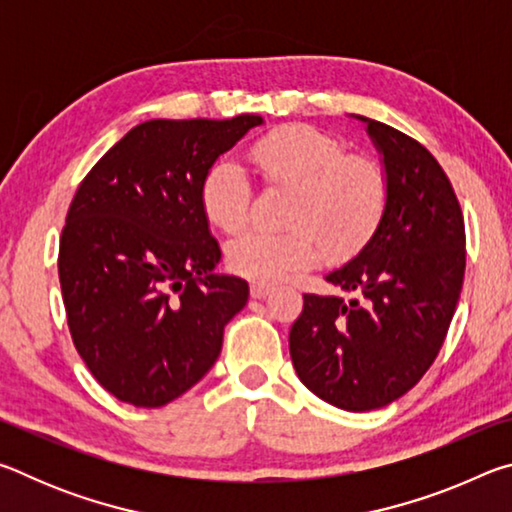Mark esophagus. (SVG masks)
<instances>
[{
	"mask_svg": "<svg viewBox=\"0 0 512 512\" xmlns=\"http://www.w3.org/2000/svg\"><path fill=\"white\" fill-rule=\"evenodd\" d=\"M271 291H273V287H268V284H262V282L250 284V298H255V300L268 298L271 296Z\"/></svg>",
	"mask_w": 512,
	"mask_h": 512,
	"instance_id": "esophagus-1",
	"label": "esophagus"
}]
</instances>
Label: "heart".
Wrapping results in <instances>:
<instances>
[{
	"label": "heart",
	"instance_id": "heart-1",
	"mask_svg": "<svg viewBox=\"0 0 512 512\" xmlns=\"http://www.w3.org/2000/svg\"><path fill=\"white\" fill-rule=\"evenodd\" d=\"M248 160L266 187L289 189L282 232L250 230L230 241V271L255 282H280L320 257L348 259L375 237L388 210V178L377 160L348 153L314 126L289 124L250 144ZM207 223L225 235L244 230L253 205L246 173L216 160L198 187Z\"/></svg>",
	"mask_w": 512,
	"mask_h": 512
}]
</instances>
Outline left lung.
Wrapping results in <instances>:
<instances>
[{"label":"left lung","instance_id":"8db88e82","mask_svg":"<svg viewBox=\"0 0 512 512\" xmlns=\"http://www.w3.org/2000/svg\"><path fill=\"white\" fill-rule=\"evenodd\" d=\"M368 121L384 153L388 210L359 257L327 282L350 293H305L289 350L320 400L372 411L402 397L436 361L465 275V221L438 160L397 128Z\"/></svg>","mask_w":512,"mask_h":512}]
</instances>
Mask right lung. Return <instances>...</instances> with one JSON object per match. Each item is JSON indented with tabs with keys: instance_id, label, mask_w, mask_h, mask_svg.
Instances as JSON below:
<instances>
[{
	"instance_id": "obj_1",
	"label": "right lung",
	"mask_w": 512,
	"mask_h": 512,
	"mask_svg": "<svg viewBox=\"0 0 512 512\" xmlns=\"http://www.w3.org/2000/svg\"><path fill=\"white\" fill-rule=\"evenodd\" d=\"M259 115L151 119L81 180L58 275L67 327L94 379L121 402L158 409L214 366L248 284L214 275L221 248L198 187Z\"/></svg>"
}]
</instances>
